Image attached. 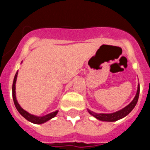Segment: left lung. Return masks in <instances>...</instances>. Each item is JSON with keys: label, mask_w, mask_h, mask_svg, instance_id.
Segmentation results:
<instances>
[{"label": "left lung", "mask_w": 150, "mask_h": 150, "mask_svg": "<svg viewBox=\"0 0 150 150\" xmlns=\"http://www.w3.org/2000/svg\"><path fill=\"white\" fill-rule=\"evenodd\" d=\"M139 93H140V85L138 83L137 93L135 95V97L134 98L132 101L128 105L124 107L123 109L120 110L119 111H116V112H112V113H97V112L91 111L88 109L87 110H88V112H89L91 116H93L94 117L96 118L97 120H100V121L116 122L117 120H121V119L124 118L125 116H126L127 115H128L130 112H132V110L134 108V107L136 106V104L137 103V100H138L139 98Z\"/></svg>", "instance_id": "8db88e82"}]
</instances>
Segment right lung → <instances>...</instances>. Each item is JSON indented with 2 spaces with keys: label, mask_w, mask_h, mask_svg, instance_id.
<instances>
[{
  "label": "right lung",
  "mask_w": 150,
  "mask_h": 150,
  "mask_svg": "<svg viewBox=\"0 0 150 150\" xmlns=\"http://www.w3.org/2000/svg\"><path fill=\"white\" fill-rule=\"evenodd\" d=\"M17 76H18V71H17L15 76H14L12 91H13V101H14V104H15L16 107V109L18 111V112H19L25 119H26L28 121L34 123V124H43V123H45L46 122L49 121V120H50L51 119L55 117L57 115V113H58V112H59V110L50 112L49 114H46L43 116H38L30 114L28 112H27V111H25L24 109H22V107H21V106L18 104V101H17L16 100V83Z\"/></svg>",
  "instance_id": "right-lung-1"
}]
</instances>
